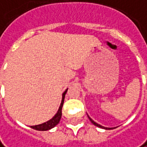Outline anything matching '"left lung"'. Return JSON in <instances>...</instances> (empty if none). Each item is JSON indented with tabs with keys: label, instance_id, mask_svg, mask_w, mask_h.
Instances as JSON below:
<instances>
[{
	"label": "left lung",
	"instance_id": "1",
	"mask_svg": "<svg viewBox=\"0 0 147 147\" xmlns=\"http://www.w3.org/2000/svg\"><path fill=\"white\" fill-rule=\"evenodd\" d=\"M89 120H90V121H91V122H92V123H93V124H94V125H96V126H98V127H100V128H104V129H106V130L108 129V128H105L104 126H101L100 125H99V124H97V123H95V122L93 121V120H92V119H91L90 117H89ZM111 129H112V128H111Z\"/></svg>",
	"mask_w": 147,
	"mask_h": 147
}]
</instances>
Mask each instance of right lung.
I'll list each match as a JSON object with an SVG mask.
<instances>
[{
    "label": "right lung",
    "mask_w": 147,
    "mask_h": 147,
    "mask_svg": "<svg viewBox=\"0 0 147 147\" xmlns=\"http://www.w3.org/2000/svg\"><path fill=\"white\" fill-rule=\"evenodd\" d=\"M68 89L65 90V92L63 94V99H62V102H61V105H60V107L58 109V111L57 112V114L50 120V121H47L43 124H41V125H33V126H31L32 129L34 130H37V131H47V130H50L52 128H53L55 125H57L60 119L62 117V108H63V101H64V97H65V94L67 93Z\"/></svg>",
    "instance_id": "right-lung-1"
}]
</instances>
